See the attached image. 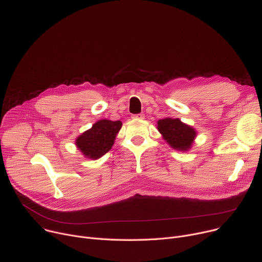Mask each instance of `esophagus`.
<instances>
[{
	"mask_svg": "<svg viewBox=\"0 0 262 262\" xmlns=\"http://www.w3.org/2000/svg\"><path fill=\"white\" fill-rule=\"evenodd\" d=\"M131 117H132V118H134V119H144V118H145V114H143V113L133 114Z\"/></svg>",
	"mask_w": 262,
	"mask_h": 262,
	"instance_id": "esophagus-1",
	"label": "esophagus"
}]
</instances>
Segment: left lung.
Instances as JSON below:
<instances>
[{
  "instance_id": "8db88e82",
  "label": "left lung",
  "mask_w": 262,
  "mask_h": 262,
  "mask_svg": "<svg viewBox=\"0 0 262 262\" xmlns=\"http://www.w3.org/2000/svg\"><path fill=\"white\" fill-rule=\"evenodd\" d=\"M158 129L163 134L164 140L172 148L180 151L189 149L195 136L194 129L183 124L179 118L160 119Z\"/></svg>"
}]
</instances>
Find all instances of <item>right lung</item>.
Here are the masks:
<instances>
[{
	"label": "right lung",
	"mask_w": 262,
	"mask_h": 262,
	"mask_svg": "<svg viewBox=\"0 0 262 262\" xmlns=\"http://www.w3.org/2000/svg\"><path fill=\"white\" fill-rule=\"evenodd\" d=\"M121 125L120 120L101 119L77 138L76 145L85 157L99 159L112 148Z\"/></svg>",
	"instance_id": "add662e5"
}]
</instances>
